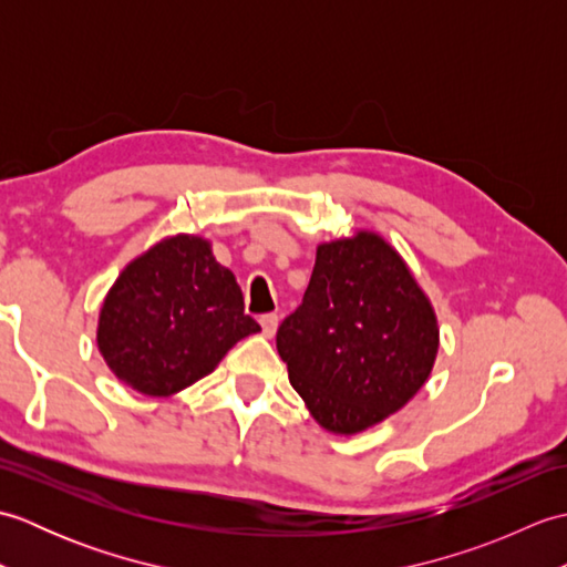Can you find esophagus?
<instances>
[{
  "mask_svg": "<svg viewBox=\"0 0 567 567\" xmlns=\"http://www.w3.org/2000/svg\"><path fill=\"white\" fill-rule=\"evenodd\" d=\"M277 323H280V317H277V315H265V317H260L262 336H268V339H272L275 331H277Z\"/></svg>",
  "mask_w": 567,
  "mask_h": 567,
  "instance_id": "34e87169",
  "label": "esophagus"
}]
</instances>
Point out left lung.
I'll list each match as a JSON object with an SVG mask.
<instances>
[{
	"label": "left lung",
	"mask_w": 567,
	"mask_h": 567,
	"mask_svg": "<svg viewBox=\"0 0 567 567\" xmlns=\"http://www.w3.org/2000/svg\"><path fill=\"white\" fill-rule=\"evenodd\" d=\"M277 353L317 424L365 431L424 388L439 321L400 252L375 231L319 244L309 287L277 329Z\"/></svg>",
	"instance_id": "obj_1"
}]
</instances>
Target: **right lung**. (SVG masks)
I'll return each mask as SVG.
<instances>
[{
    "label": "right lung",
    "mask_w": 567,
    "mask_h": 567,
    "mask_svg": "<svg viewBox=\"0 0 567 567\" xmlns=\"http://www.w3.org/2000/svg\"><path fill=\"white\" fill-rule=\"evenodd\" d=\"M260 327L244 311L234 272L202 236L177 234L131 260L106 292L97 348L114 375L148 396H171L219 365Z\"/></svg>",
    "instance_id": "obj_1"
}]
</instances>
